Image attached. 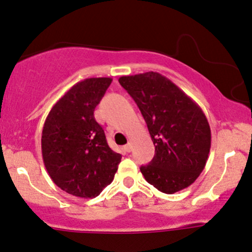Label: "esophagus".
<instances>
[{"instance_id":"esophagus-1","label":"esophagus","mask_w":252,"mask_h":252,"mask_svg":"<svg viewBox=\"0 0 252 252\" xmlns=\"http://www.w3.org/2000/svg\"><path fill=\"white\" fill-rule=\"evenodd\" d=\"M131 148H132L131 143H128V145L124 146V151H126V152H130V151H131Z\"/></svg>"}]
</instances>
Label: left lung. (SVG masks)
I'll use <instances>...</instances> for the list:
<instances>
[{
    "instance_id": "left-lung-1",
    "label": "left lung",
    "mask_w": 252,
    "mask_h": 252,
    "mask_svg": "<svg viewBox=\"0 0 252 252\" xmlns=\"http://www.w3.org/2000/svg\"><path fill=\"white\" fill-rule=\"evenodd\" d=\"M120 84L139 106L156 154L141 173L165 193L185 189L202 172L211 151V126L201 107L156 71L122 76Z\"/></svg>"
}]
</instances>
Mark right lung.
I'll return each mask as SVG.
<instances>
[{"instance_id": "add662e5", "label": "right lung", "mask_w": 252, "mask_h": 252, "mask_svg": "<svg viewBox=\"0 0 252 252\" xmlns=\"http://www.w3.org/2000/svg\"><path fill=\"white\" fill-rule=\"evenodd\" d=\"M112 79L91 77L74 85L50 110L41 154L50 178L63 191L92 198L113 181L122 156L109 147L94 109Z\"/></svg>"}]
</instances>
